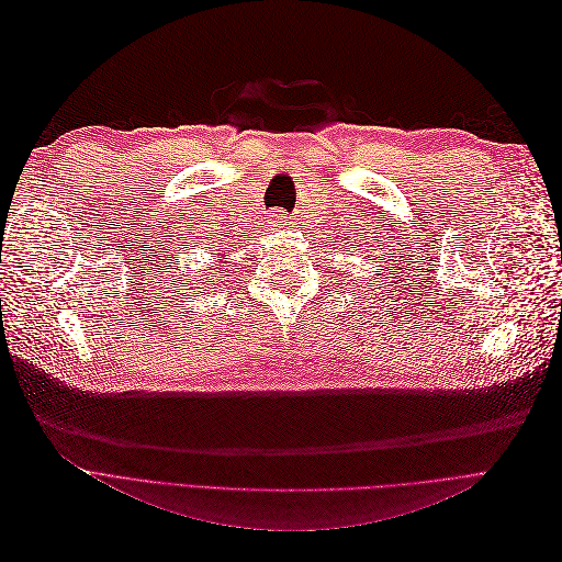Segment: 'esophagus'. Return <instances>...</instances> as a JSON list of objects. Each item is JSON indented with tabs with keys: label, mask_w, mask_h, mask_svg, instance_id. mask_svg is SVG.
I'll return each mask as SVG.
<instances>
[{
	"label": "esophagus",
	"mask_w": 562,
	"mask_h": 562,
	"mask_svg": "<svg viewBox=\"0 0 562 562\" xmlns=\"http://www.w3.org/2000/svg\"><path fill=\"white\" fill-rule=\"evenodd\" d=\"M271 220H274L277 225H283V223H285V217H283L281 213H271Z\"/></svg>",
	"instance_id": "obj_1"
}]
</instances>
